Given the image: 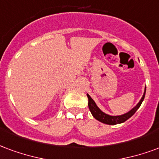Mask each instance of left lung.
<instances>
[{
  "instance_id": "left-lung-1",
  "label": "left lung",
  "mask_w": 159,
  "mask_h": 159,
  "mask_svg": "<svg viewBox=\"0 0 159 159\" xmlns=\"http://www.w3.org/2000/svg\"><path fill=\"white\" fill-rule=\"evenodd\" d=\"M145 94H146V89H145L144 94L141 97V99L140 100L137 105L134 107L130 111H129L128 113L122 114V115H118V116H112V115H108L104 112H102V110L97 106L96 102H94V100L90 97V95L87 94L88 97V106H89V109L91 111V114L93 115L95 119L100 121V122L106 124V125H117V124H121V123L125 122L127 119H129L132 115H134V113L137 111L140 106L142 103V102L145 98Z\"/></svg>"
}]
</instances>
